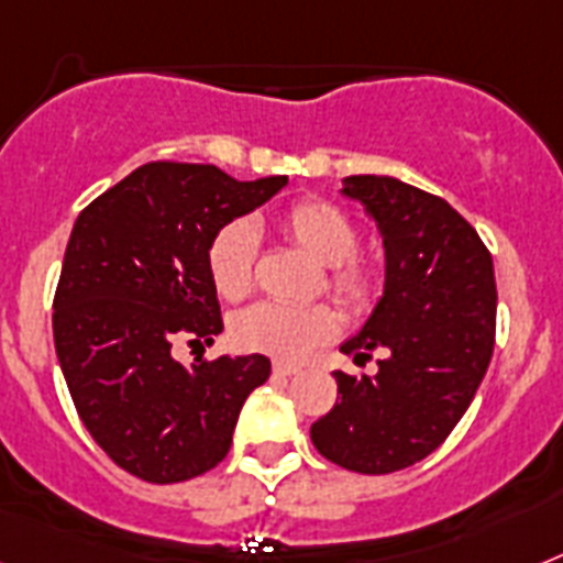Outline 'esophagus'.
Masks as SVG:
<instances>
[{"mask_svg":"<svg viewBox=\"0 0 563 563\" xmlns=\"http://www.w3.org/2000/svg\"><path fill=\"white\" fill-rule=\"evenodd\" d=\"M300 372V366L297 363H286V361H277L274 363V375H283V377H291Z\"/></svg>","mask_w":563,"mask_h":563,"instance_id":"34e87169","label":"esophagus"}]
</instances>
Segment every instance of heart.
Wrapping results in <instances>:
<instances>
[{"label": "heart", "instance_id": "heart-1", "mask_svg": "<svg viewBox=\"0 0 563 563\" xmlns=\"http://www.w3.org/2000/svg\"><path fill=\"white\" fill-rule=\"evenodd\" d=\"M280 231L309 257L325 266V289L354 314L377 303L384 277L372 260L357 257V229L349 214L325 200H297L280 214ZM257 231L249 220H231L217 229L206 249L211 286L223 300H243L254 286ZM338 314L329 306L254 303L234 314L231 340L243 352L300 361L338 332Z\"/></svg>", "mask_w": 563, "mask_h": 563}]
</instances>
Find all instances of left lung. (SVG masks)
<instances>
[{
    "label": "left lung",
    "instance_id": "obj_1",
    "mask_svg": "<svg viewBox=\"0 0 563 563\" xmlns=\"http://www.w3.org/2000/svg\"><path fill=\"white\" fill-rule=\"evenodd\" d=\"M343 194L384 234L386 286L372 318L340 352L377 375L334 372L338 404L311 423L323 457L361 475L418 464L470 409L493 361L495 272L478 231L450 202L395 177L357 174Z\"/></svg>",
    "mask_w": 563,
    "mask_h": 563
}]
</instances>
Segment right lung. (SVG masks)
Instances as JSON below:
<instances>
[{"label":"right lung","instance_id":"obj_1","mask_svg":"<svg viewBox=\"0 0 563 563\" xmlns=\"http://www.w3.org/2000/svg\"><path fill=\"white\" fill-rule=\"evenodd\" d=\"M289 177L240 183L217 165H140L82 209L54 295V346L85 429L148 484L214 470L266 354L174 361L172 346L223 332L206 268L217 229L272 200Z\"/></svg>","mask_w":563,"mask_h":563}]
</instances>
